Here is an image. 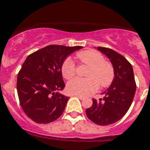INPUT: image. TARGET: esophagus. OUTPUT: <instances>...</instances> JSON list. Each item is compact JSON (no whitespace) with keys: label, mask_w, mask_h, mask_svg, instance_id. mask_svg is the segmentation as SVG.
I'll return each instance as SVG.
<instances>
[{"label":"esophagus","mask_w":150,"mask_h":150,"mask_svg":"<svg viewBox=\"0 0 150 150\" xmlns=\"http://www.w3.org/2000/svg\"><path fill=\"white\" fill-rule=\"evenodd\" d=\"M74 96H75V97H77V98H79V99H84V96H78V95H74Z\"/></svg>","instance_id":"1"}]
</instances>
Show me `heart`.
Instances as JSON below:
<instances>
[{
	"mask_svg": "<svg viewBox=\"0 0 150 150\" xmlns=\"http://www.w3.org/2000/svg\"><path fill=\"white\" fill-rule=\"evenodd\" d=\"M79 61L90 66L86 76L88 78H75L67 84V91L71 95L86 96L93 94L98 88L106 87L114 79L112 65L105 61L104 56L99 52L88 50L79 52L77 54ZM62 73L66 79L72 78L75 74V64L70 58H67L62 65Z\"/></svg>",
	"mask_w": 150,
	"mask_h": 150,
	"instance_id": "b5f03b06",
	"label": "heart"
}]
</instances>
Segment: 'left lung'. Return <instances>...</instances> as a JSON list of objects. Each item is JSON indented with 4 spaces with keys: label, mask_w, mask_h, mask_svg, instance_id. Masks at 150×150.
<instances>
[{
    "label": "left lung",
    "mask_w": 150,
    "mask_h": 150,
    "mask_svg": "<svg viewBox=\"0 0 150 150\" xmlns=\"http://www.w3.org/2000/svg\"><path fill=\"white\" fill-rule=\"evenodd\" d=\"M97 49L110 60L114 69V79L102 94L103 98L92 99V105L86 110L88 118L99 126H108L126 115L132 104L136 90L132 64L125 57L107 47Z\"/></svg>",
    "instance_id": "left-lung-1"
}]
</instances>
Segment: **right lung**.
<instances>
[{
    "instance_id": "right-lung-1",
    "label": "right lung",
    "mask_w": 150,
    "mask_h": 150,
    "mask_svg": "<svg viewBox=\"0 0 150 150\" xmlns=\"http://www.w3.org/2000/svg\"><path fill=\"white\" fill-rule=\"evenodd\" d=\"M81 46L52 45L27 57L17 79V90L24 113L39 124L59 118L69 97L60 93L65 86L62 65L65 58Z\"/></svg>"
}]
</instances>
